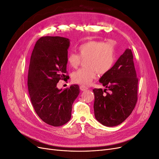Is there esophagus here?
<instances>
[{"label": "esophagus", "mask_w": 159, "mask_h": 159, "mask_svg": "<svg viewBox=\"0 0 159 159\" xmlns=\"http://www.w3.org/2000/svg\"><path fill=\"white\" fill-rule=\"evenodd\" d=\"M80 89L81 91H85L86 89H88V88L85 87V85H80Z\"/></svg>", "instance_id": "1"}]
</instances>
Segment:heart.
<instances>
[{
  "mask_svg": "<svg viewBox=\"0 0 159 159\" xmlns=\"http://www.w3.org/2000/svg\"><path fill=\"white\" fill-rule=\"evenodd\" d=\"M78 55L71 53L67 56L70 67L76 68L81 61L85 60L86 68H81L71 74L74 83L88 85L97 78L98 72L105 74L112 68L117 59L114 44L98 40H91L78 48Z\"/></svg>",
  "mask_w": 159,
  "mask_h": 159,
  "instance_id": "b5f03b06",
  "label": "heart"
}]
</instances>
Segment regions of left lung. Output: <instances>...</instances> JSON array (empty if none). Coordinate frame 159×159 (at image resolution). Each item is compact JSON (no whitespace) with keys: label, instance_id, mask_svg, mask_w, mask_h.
<instances>
[{"label":"left lung","instance_id":"8db88e82","mask_svg":"<svg viewBox=\"0 0 159 159\" xmlns=\"http://www.w3.org/2000/svg\"><path fill=\"white\" fill-rule=\"evenodd\" d=\"M99 82L110 93L107 89H93L95 117L105 126L119 125L131 115L137 101L138 79L131 49L125 50Z\"/></svg>","mask_w":159,"mask_h":159}]
</instances>
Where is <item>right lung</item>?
Masks as SVG:
<instances>
[{
  "label": "right lung",
  "instance_id": "right-lung-1",
  "mask_svg": "<svg viewBox=\"0 0 159 159\" xmlns=\"http://www.w3.org/2000/svg\"><path fill=\"white\" fill-rule=\"evenodd\" d=\"M70 41L60 36H43L32 51L28 88L36 113L46 123L60 127L70 121L72 105L80 93L78 85L64 90L57 88L68 78L67 56Z\"/></svg>",
  "mask_w": 159,
  "mask_h": 159
}]
</instances>
